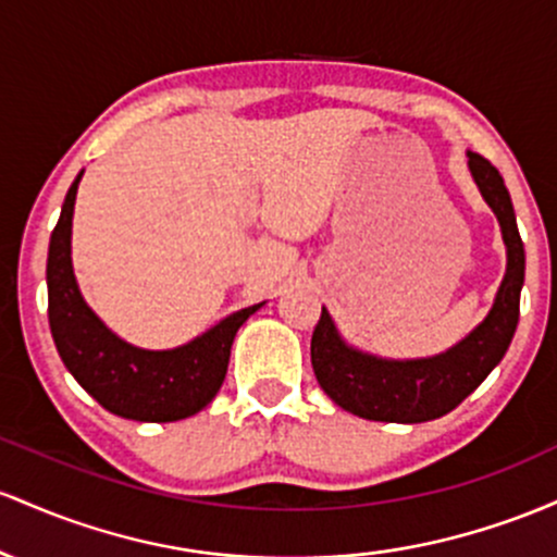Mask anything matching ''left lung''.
<instances>
[{
    "label": "left lung",
    "mask_w": 557,
    "mask_h": 557,
    "mask_svg": "<svg viewBox=\"0 0 557 557\" xmlns=\"http://www.w3.org/2000/svg\"><path fill=\"white\" fill-rule=\"evenodd\" d=\"M468 168L481 197L495 210L508 247V271L495 305L484 323L460 345L426 360H381L362 355L339 339L329 312L321 310V321L310 339L312 371L321 389L349 413L389 423L434 421L458 408L508 352L518 326L527 255L516 226L513 202L497 168L476 152H468Z\"/></svg>",
    "instance_id": "obj_1"
}]
</instances>
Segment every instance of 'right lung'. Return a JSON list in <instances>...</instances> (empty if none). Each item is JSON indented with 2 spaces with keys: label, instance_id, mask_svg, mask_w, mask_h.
<instances>
[{
  "label": "right lung",
  "instance_id": "add662e5",
  "mask_svg": "<svg viewBox=\"0 0 557 557\" xmlns=\"http://www.w3.org/2000/svg\"><path fill=\"white\" fill-rule=\"evenodd\" d=\"M78 181L81 173L62 202L47 258L49 329L62 362L104 410L121 418L168 423L199 413L226 379L236 331L260 305L234 312L176 349L149 352L117 339L84 302L73 276L71 226Z\"/></svg>",
  "mask_w": 557,
  "mask_h": 557
}]
</instances>
